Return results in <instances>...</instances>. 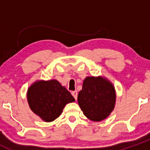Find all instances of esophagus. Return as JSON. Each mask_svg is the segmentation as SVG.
<instances>
[{"label":"esophagus","mask_w":150,"mask_h":150,"mask_svg":"<svg viewBox=\"0 0 150 150\" xmlns=\"http://www.w3.org/2000/svg\"><path fill=\"white\" fill-rule=\"evenodd\" d=\"M72 95L73 96V97L75 98V100H76L77 98H78V91H72Z\"/></svg>","instance_id":"1"}]
</instances>
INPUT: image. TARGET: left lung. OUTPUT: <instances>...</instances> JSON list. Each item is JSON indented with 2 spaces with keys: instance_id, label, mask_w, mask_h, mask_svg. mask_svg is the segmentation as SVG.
Instances as JSON below:
<instances>
[{
  "instance_id": "obj_1",
  "label": "left lung",
  "mask_w": 150,
  "mask_h": 150,
  "mask_svg": "<svg viewBox=\"0 0 150 150\" xmlns=\"http://www.w3.org/2000/svg\"><path fill=\"white\" fill-rule=\"evenodd\" d=\"M115 98V88L111 83L101 77H87L78 93V102L88 118L100 121L113 110Z\"/></svg>"
}]
</instances>
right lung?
I'll return each mask as SVG.
<instances>
[{
	"label": "right lung",
	"instance_id": "1",
	"mask_svg": "<svg viewBox=\"0 0 150 150\" xmlns=\"http://www.w3.org/2000/svg\"><path fill=\"white\" fill-rule=\"evenodd\" d=\"M30 109L44 121L51 122L61 115L67 103L75 101L73 96L56 80L38 81L28 89Z\"/></svg>",
	"mask_w": 150,
	"mask_h": 150
}]
</instances>
